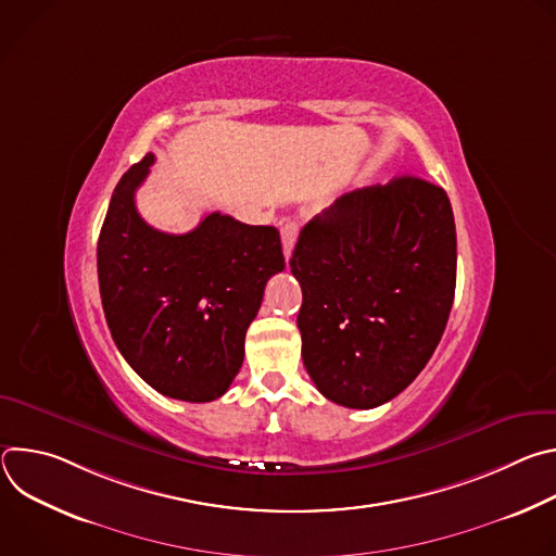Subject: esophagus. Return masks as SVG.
<instances>
[{"instance_id": "34e87169", "label": "esophagus", "mask_w": 556, "mask_h": 556, "mask_svg": "<svg viewBox=\"0 0 556 556\" xmlns=\"http://www.w3.org/2000/svg\"><path fill=\"white\" fill-rule=\"evenodd\" d=\"M296 237H299V222H286V224L281 226V247H283V257H286V262H288L290 255H292Z\"/></svg>"}]
</instances>
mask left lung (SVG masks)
Instances as JSON below:
<instances>
[{
	"label": "left lung",
	"mask_w": 556,
	"mask_h": 556,
	"mask_svg": "<svg viewBox=\"0 0 556 556\" xmlns=\"http://www.w3.org/2000/svg\"><path fill=\"white\" fill-rule=\"evenodd\" d=\"M290 268L312 382L337 405L374 409L414 382L444 334L457 268L446 191L414 176L350 191L303 226Z\"/></svg>",
	"instance_id": "8db88e82"
}]
</instances>
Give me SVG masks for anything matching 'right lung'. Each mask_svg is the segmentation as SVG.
<instances>
[{"label":"right lung","mask_w":556,"mask_h":556,"mask_svg":"<svg viewBox=\"0 0 556 556\" xmlns=\"http://www.w3.org/2000/svg\"><path fill=\"white\" fill-rule=\"evenodd\" d=\"M153 161L147 153L110 200L97 247L103 312L147 384L176 401L211 403L240 371L264 288L286 268L279 230L222 213L185 235L155 230L134 200Z\"/></svg>","instance_id":"obj_1"}]
</instances>
